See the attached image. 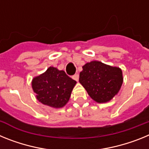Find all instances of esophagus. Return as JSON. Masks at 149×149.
<instances>
[{"mask_svg":"<svg viewBox=\"0 0 149 149\" xmlns=\"http://www.w3.org/2000/svg\"><path fill=\"white\" fill-rule=\"evenodd\" d=\"M72 78H73L74 80H75L76 81H78L79 75H78V74H74V75L72 76Z\"/></svg>","mask_w":149,"mask_h":149,"instance_id":"1","label":"esophagus"}]
</instances>
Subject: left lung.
I'll use <instances>...</instances> for the list:
<instances>
[{
  "label": "left lung",
  "instance_id": "1",
  "mask_svg": "<svg viewBox=\"0 0 149 149\" xmlns=\"http://www.w3.org/2000/svg\"><path fill=\"white\" fill-rule=\"evenodd\" d=\"M79 82L94 101L98 103H105L118 93L123 77L122 70L118 67L92 61L83 66Z\"/></svg>",
  "mask_w": 149,
  "mask_h": 149
}]
</instances>
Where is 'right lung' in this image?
I'll return each instance as SVG.
<instances>
[{
	"label": "right lung",
	"mask_w": 149,
	"mask_h": 149,
	"mask_svg": "<svg viewBox=\"0 0 149 149\" xmlns=\"http://www.w3.org/2000/svg\"><path fill=\"white\" fill-rule=\"evenodd\" d=\"M75 84L76 81L68 77L64 71L49 67L42 74L34 77L32 87L41 103L60 108L68 101Z\"/></svg>",
	"instance_id": "add662e5"
}]
</instances>
